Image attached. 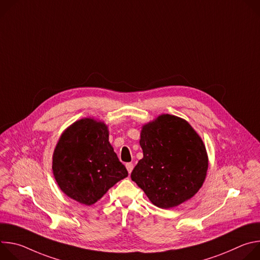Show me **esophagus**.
<instances>
[{
    "label": "esophagus",
    "mask_w": 260,
    "mask_h": 260,
    "mask_svg": "<svg viewBox=\"0 0 260 260\" xmlns=\"http://www.w3.org/2000/svg\"><path fill=\"white\" fill-rule=\"evenodd\" d=\"M125 167H126L127 172L131 174V173H132V171H133V169H134V165H133L132 162H127V164L125 165Z\"/></svg>",
    "instance_id": "1"
}]
</instances>
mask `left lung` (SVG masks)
<instances>
[{
    "label": "left lung",
    "instance_id": "8db88e82",
    "mask_svg": "<svg viewBox=\"0 0 260 260\" xmlns=\"http://www.w3.org/2000/svg\"><path fill=\"white\" fill-rule=\"evenodd\" d=\"M140 145L144 156L131 177L153 205L176 207L202 187L208 170L207 151L187 121L160 115L143 126Z\"/></svg>",
    "mask_w": 260,
    "mask_h": 260
}]
</instances>
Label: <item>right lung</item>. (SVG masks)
<instances>
[{
  "instance_id": "right-lung-1",
  "label": "right lung",
  "mask_w": 260,
  "mask_h": 260,
  "mask_svg": "<svg viewBox=\"0 0 260 260\" xmlns=\"http://www.w3.org/2000/svg\"><path fill=\"white\" fill-rule=\"evenodd\" d=\"M52 170L59 188L87 206L128 175L109 143L107 125L90 118L63 132L53 153Z\"/></svg>"
}]
</instances>
